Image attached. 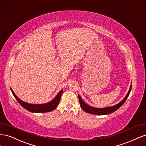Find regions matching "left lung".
<instances>
[{
  "instance_id": "obj_1",
  "label": "left lung",
  "mask_w": 146,
  "mask_h": 146,
  "mask_svg": "<svg viewBox=\"0 0 146 146\" xmlns=\"http://www.w3.org/2000/svg\"><path fill=\"white\" fill-rule=\"evenodd\" d=\"M131 90V86H130V90H129L128 94L127 95L123 98V100L122 102H120L119 103H118L117 105H116L112 107H109V108H95L94 107L90 106L89 105H87V104L85 103V102L82 100V99L80 97V95H78V98H79V101H80V103L81 107L82 108V109L86 111V112H88V113L92 114H95V115H105V114H109L112 113L116 110H117L119 108L121 107L123 103L125 102L127 100V98L128 97L129 95H130V93Z\"/></svg>"
}]
</instances>
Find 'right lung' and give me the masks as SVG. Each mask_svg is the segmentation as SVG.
<instances>
[{"label": "right lung", "instance_id": "right-lung-1", "mask_svg": "<svg viewBox=\"0 0 146 146\" xmlns=\"http://www.w3.org/2000/svg\"><path fill=\"white\" fill-rule=\"evenodd\" d=\"M11 91L12 94H13V96L20 105L26 110L32 112H46L52 111L54 110H55L57 105H59L62 92H63V90H61L58 93L56 98L51 102L46 104H42V105H32V104H29L27 103L24 102L22 100H21L15 94L13 91L11 90Z\"/></svg>", "mask_w": 146, "mask_h": 146}]
</instances>
